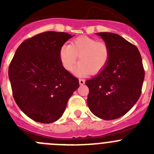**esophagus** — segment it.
I'll return each instance as SVG.
<instances>
[{"mask_svg":"<svg viewBox=\"0 0 154 154\" xmlns=\"http://www.w3.org/2000/svg\"><path fill=\"white\" fill-rule=\"evenodd\" d=\"M79 84L81 85H84V84H85V80L84 79H79Z\"/></svg>","mask_w":154,"mask_h":154,"instance_id":"obj_1","label":"esophagus"}]
</instances>
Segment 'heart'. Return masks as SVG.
Returning <instances> with one entry per match:
<instances>
[{
    "mask_svg": "<svg viewBox=\"0 0 154 154\" xmlns=\"http://www.w3.org/2000/svg\"><path fill=\"white\" fill-rule=\"evenodd\" d=\"M58 55L62 66L67 71L73 69L79 56L80 62L75 73L84 76L89 73L96 75L101 72L109 60L110 50L106 43L82 35L73 39L69 45L61 46Z\"/></svg>",
    "mask_w": 154,
    "mask_h": 154,
    "instance_id": "b5f03b06",
    "label": "heart"
}]
</instances>
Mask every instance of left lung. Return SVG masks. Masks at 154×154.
I'll return each instance as SVG.
<instances>
[{"label": "left lung", "mask_w": 154, "mask_h": 154, "mask_svg": "<svg viewBox=\"0 0 154 154\" xmlns=\"http://www.w3.org/2000/svg\"><path fill=\"white\" fill-rule=\"evenodd\" d=\"M110 50L104 69L85 81L89 93L87 104L100 119L112 120L129 112L141 95L144 69L138 48L119 35L99 32Z\"/></svg>", "instance_id": "1"}]
</instances>
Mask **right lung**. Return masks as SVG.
Masks as SVG:
<instances>
[{
  "label": "right lung",
  "instance_id": "add662e5",
  "mask_svg": "<svg viewBox=\"0 0 154 154\" xmlns=\"http://www.w3.org/2000/svg\"><path fill=\"white\" fill-rule=\"evenodd\" d=\"M72 37L56 31L35 35L19 45L11 62L8 76L14 99L36 122L58 120L79 86L78 79L64 69L58 55L61 46Z\"/></svg>",
  "mask_w": 154,
  "mask_h": 154
}]
</instances>
